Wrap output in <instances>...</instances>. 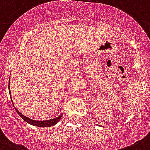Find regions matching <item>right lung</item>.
Returning <instances> with one entry per match:
<instances>
[{
  "mask_svg": "<svg viewBox=\"0 0 150 150\" xmlns=\"http://www.w3.org/2000/svg\"><path fill=\"white\" fill-rule=\"evenodd\" d=\"M9 83V82H8ZM8 91H9V94H10V98H11V100H12V96H11V92H10V87H9V84H8ZM12 105H14V103H12ZM14 108H15V110L16 112H18V115L25 121V122L27 123L30 124V125H33V126H36V127H51V126H54V125H56L58 122L61 119L62 116V113L60 114L58 117L57 118H54V119H48V120H45V121H38V120H33V119H28V117L25 116V115H23L22 113L19 112L18 110L15 108V105H13Z\"/></svg>",
  "mask_w": 150,
  "mask_h": 150,
  "instance_id": "right-lung-1",
  "label": "right lung"
}]
</instances>
